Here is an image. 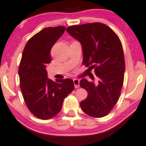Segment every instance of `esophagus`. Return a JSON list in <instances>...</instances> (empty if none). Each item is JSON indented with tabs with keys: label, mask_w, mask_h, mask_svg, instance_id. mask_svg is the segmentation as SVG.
I'll use <instances>...</instances> for the list:
<instances>
[{
	"label": "esophagus",
	"mask_w": 146,
	"mask_h": 146,
	"mask_svg": "<svg viewBox=\"0 0 146 146\" xmlns=\"http://www.w3.org/2000/svg\"><path fill=\"white\" fill-rule=\"evenodd\" d=\"M73 83H74V85H75V87L76 88V89H77V88H79L80 87V85H79L80 81L79 79H73Z\"/></svg>",
	"instance_id": "obj_1"
}]
</instances>
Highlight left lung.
I'll return each instance as SVG.
<instances>
[{"instance_id":"1","label":"left lung","mask_w":146,"mask_h":146,"mask_svg":"<svg viewBox=\"0 0 146 146\" xmlns=\"http://www.w3.org/2000/svg\"><path fill=\"white\" fill-rule=\"evenodd\" d=\"M66 30L81 43L83 65L94 69L99 79L96 83L80 81V86L88 92L80 103L81 109L94 118L105 116L118 101L124 83L125 61L120 39L111 28L99 22L69 26Z\"/></svg>"}]
</instances>
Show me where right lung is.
<instances>
[{
  "label": "right lung",
  "mask_w": 146,
  "mask_h": 146,
  "mask_svg": "<svg viewBox=\"0 0 146 146\" xmlns=\"http://www.w3.org/2000/svg\"><path fill=\"white\" fill-rule=\"evenodd\" d=\"M65 30L64 26L44 28L28 41L22 53L18 69L22 96L30 111L42 120L58 114L75 88L72 79H48L46 70L52 61L51 50Z\"/></svg>",
  "instance_id": "add662e5"
}]
</instances>
